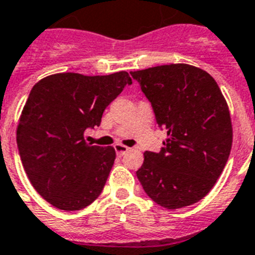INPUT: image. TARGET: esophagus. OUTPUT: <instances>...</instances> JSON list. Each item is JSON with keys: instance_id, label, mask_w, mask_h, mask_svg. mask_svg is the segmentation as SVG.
I'll return each mask as SVG.
<instances>
[{"instance_id": "1", "label": "esophagus", "mask_w": 255, "mask_h": 255, "mask_svg": "<svg viewBox=\"0 0 255 255\" xmlns=\"http://www.w3.org/2000/svg\"><path fill=\"white\" fill-rule=\"evenodd\" d=\"M129 147H126V145L123 144H116L115 145V151H116L117 156H124L126 152H129Z\"/></svg>"}]
</instances>
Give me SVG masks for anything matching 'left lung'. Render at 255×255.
Wrapping results in <instances>:
<instances>
[{
  "instance_id": "1",
  "label": "left lung",
  "mask_w": 255,
  "mask_h": 255,
  "mask_svg": "<svg viewBox=\"0 0 255 255\" xmlns=\"http://www.w3.org/2000/svg\"><path fill=\"white\" fill-rule=\"evenodd\" d=\"M130 75L167 132L160 152H144L136 177L162 208L192 205L214 187L231 152L227 102L214 78L193 65H158Z\"/></svg>"
}]
</instances>
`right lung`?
Returning <instances> with one entry per match:
<instances>
[{
  "label": "right lung",
  "mask_w": 255,
  "mask_h": 255,
  "mask_svg": "<svg viewBox=\"0 0 255 255\" xmlns=\"http://www.w3.org/2000/svg\"><path fill=\"white\" fill-rule=\"evenodd\" d=\"M131 78L125 71L107 76L56 73L34 85L21 111L16 143L34 190L65 212L81 210L103 191L113 166V147L85 142L101 125L107 107Z\"/></svg>",
  "instance_id": "right-lung-1"
}]
</instances>
